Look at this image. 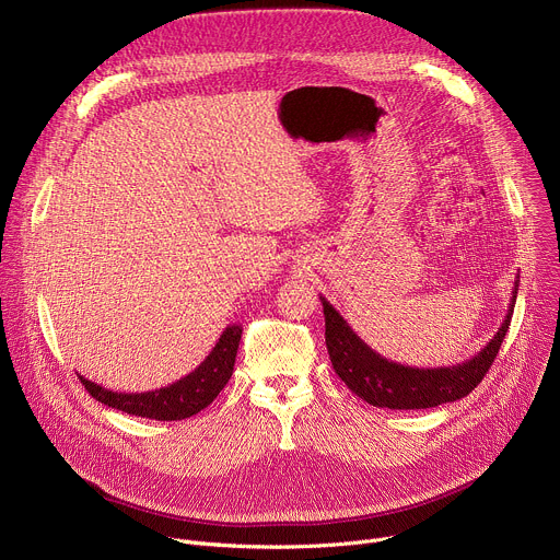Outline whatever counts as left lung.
<instances>
[{"mask_svg":"<svg viewBox=\"0 0 560 560\" xmlns=\"http://www.w3.org/2000/svg\"><path fill=\"white\" fill-rule=\"evenodd\" d=\"M516 294L518 279L514 283L505 322L490 343L471 359L450 368H410L381 357L359 339L346 318L330 305V301H326V296H322L326 314V346L332 368L357 396L374 408L425 410L458 401L481 383L492 368L512 322Z\"/></svg>","mask_w":560,"mask_h":560,"instance_id":"left-lung-1","label":"left lung"}]
</instances>
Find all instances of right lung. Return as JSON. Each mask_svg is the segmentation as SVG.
<instances>
[{"instance_id":"add662e5","label":"right lung","mask_w":560,"mask_h":560,"mask_svg":"<svg viewBox=\"0 0 560 560\" xmlns=\"http://www.w3.org/2000/svg\"><path fill=\"white\" fill-rule=\"evenodd\" d=\"M242 330L244 328L238 324L228 326L199 368H195L188 376L152 392H113L82 374L77 376L89 389V394L108 408L154 421H182L208 408L230 381L238 341H242Z\"/></svg>"}]
</instances>
